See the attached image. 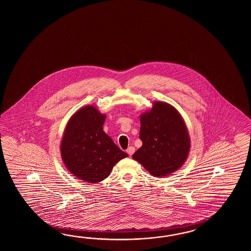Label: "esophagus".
Masks as SVG:
<instances>
[{"instance_id":"obj_1","label":"esophagus","mask_w":251,"mask_h":251,"mask_svg":"<svg viewBox=\"0 0 251 251\" xmlns=\"http://www.w3.org/2000/svg\"><path fill=\"white\" fill-rule=\"evenodd\" d=\"M134 151H135L134 147L130 146V147H128V149L126 150V152L129 154V156H132V155L133 154V152H134Z\"/></svg>"}]
</instances>
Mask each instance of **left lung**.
I'll return each mask as SVG.
<instances>
[{
	"instance_id": "1",
	"label": "left lung",
	"mask_w": 251,
	"mask_h": 251,
	"mask_svg": "<svg viewBox=\"0 0 251 251\" xmlns=\"http://www.w3.org/2000/svg\"><path fill=\"white\" fill-rule=\"evenodd\" d=\"M143 145L133 159L150 174L163 177L177 171L187 160L190 137L181 115L166 102L155 101L140 117Z\"/></svg>"
}]
</instances>
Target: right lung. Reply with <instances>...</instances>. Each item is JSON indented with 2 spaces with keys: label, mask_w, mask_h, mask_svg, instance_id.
Masks as SVG:
<instances>
[{
  "label": "right lung",
  "mask_w": 251,
  "mask_h": 251,
  "mask_svg": "<svg viewBox=\"0 0 251 251\" xmlns=\"http://www.w3.org/2000/svg\"><path fill=\"white\" fill-rule=\"evenodd\" d=\"M106 115L94 106L81 107L71 117L61 141L67 170L80 180L95 184L109 176L113 167L128 154L103 131Z\"/></svg>",
  "instance_id": "obj_1"
}]
</instances>
